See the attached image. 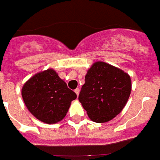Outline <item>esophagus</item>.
<instances>
[{"label": "esophagus", "mask_w": 160, "mask_h": 160, "mask_svg": "<svg viewBox=\"0 0 160 160\" xmlns=\"http://www.w3.org/2000/svg\"><path fill=\"white\" fill-rule=\"evenodd\" d=\"M79 92H80V89H75V93L77 94V96H78V95H79Z\"/></svg>", "instance_id": "esophagus-1"}]
</instances>
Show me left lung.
<instances>
[{
	"mask_svg": "<svg viewBox=\"0 0 160 160\" xmlns=\"http://www.w3.org/2000/svg\"><path fill=\"white\" fill-rule=\"evenodd\" d=\"M131 90L132 82L127 72L97 61L87 71L78 100L91 121L104 123L122 112Z\"/></svg>",
	"mask_w": 160,
	"mask_h": 160,
	"instance_id": "obj_1",
	"label": "left lung"
}]
</instances>
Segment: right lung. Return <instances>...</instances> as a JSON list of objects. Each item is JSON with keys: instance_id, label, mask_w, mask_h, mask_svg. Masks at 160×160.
I'll return each instance as SVG.
<instances>
[{"instance_id": "right-lung-1", "label": "right lung", "mask_w": 160, "mask_h": 160, "mask_svg": "<svg viewBox=\"0 0 160 160\" xmlns=\"http://www.w3.org/2000/svg\"><path fill=\"white\" fill-rule=\"evenodd\" d=\"M24 103L38 121L55 124L65 117L77 95L53 69L33 75L21 89Z\"/></svg>"}]
</instances>
